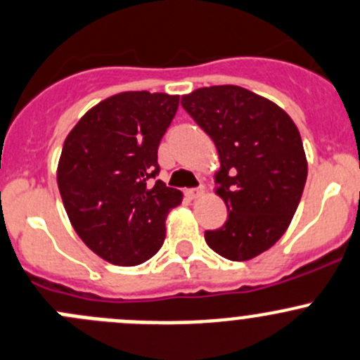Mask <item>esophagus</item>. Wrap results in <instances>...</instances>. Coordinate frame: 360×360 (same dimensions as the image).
<instances>
[{
    "label": "esophagus",
    "mask_w": 360,
    "mask_h": 360,
    "mask_svg": "<svg viewBox=\"0 0 360 360\" xmlns=\"http://www.w3.org/2000/svg\"><path fill=\"white\" fill-rule=\"evenodd\" d=\"M202 192H205V187H202V185H199V187L187 188V191H185V194H187L188 199H195V198H199V195H202Z\"/></svg>",
    "instance_id": "34e87169"
}]
</instances>
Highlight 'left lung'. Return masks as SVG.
I'll use <instances>...</instances> for the list:
<instances>
[{
    "label": "left lung",
    "instance_id": "8db88e82",
    "mask_svg": "<svg viewBox=\"0 0 360 360\" xmlns=\"http://www.w3.org/2000/svg\"><path fill=\"white\" fill-rule=\"evenodd\" d=\"M181 106L219 150L227 220L205 231L206 243L229 261L254 259L283 236L301 201L308 165L300 131L280 106L238 85L198 89Z\"/></svg>",
    "mask_w": 360,
    "mask_h": 360
}]
</instances>
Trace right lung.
<instances>
[{"label": "right lung", "mask_w": 360, "mask_h": 360, "mask_svg": "<svg viewBox=\"0 0 360 360\" xmlns=\"http://www.w3.org/2000/svg\"><path fill=\"white\" fill-rule=\"evenodd\" d=\"M179 96L120 92L89 110L64 140L58 185L80 240L117 266L154 257L165 220L181 192L154 181L158 148L179 110Z\"/></svg>", "instance_id": "1"}]
</instances>
